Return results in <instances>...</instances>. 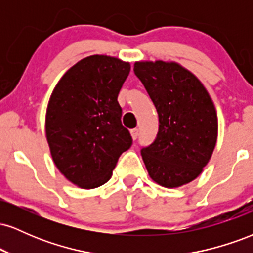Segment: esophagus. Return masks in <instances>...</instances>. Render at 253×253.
Returning <instances> with one entry per match:
<instances>
[{"label":"esophagus","mask_w":253,"mask_h":253,"mask_svg":"<svg viewBox=\"0 0 253 253\" xmlns=\"http://www.w3.org/2000/svg\"><path fill=\"white\" fill-rule=\"evenodd\" d=\"M130 135H132L133 140H136V138L139 136V129L138 128H134L130 130Z\"/></svg>","instance_id":"1"}]
</instances>
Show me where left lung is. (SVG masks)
<instances>
[{
  "mask_svg": "<svg viewBox=\"0 0 253 253\" xmlns=\"http://www.w3.org/2000/svg\"><path fill=\"white\" fill-rule=\"evenodd\" d=\"M134 74L159 119L155 141L141 149L147 172L165 188L194 181L216 145L217 117L210 94L195 75L175 62H135Z\"/></svg>",
  "mask_w": 253,
  "mask_h": 253,
  "instance_id": "left-lung-1",
  "label": "left lung"
}]
</instances>
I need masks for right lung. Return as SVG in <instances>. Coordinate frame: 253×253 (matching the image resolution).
Here are the masks:
<instances>
[{"instance_id":"obj_1","label":"right lung","mask_w":253,"mask_h":253,"mask_svg":"<svg viewBox=\"0 0 253 253\" xmlns=\"http://www.w3.org/2000/svg\"><path fill=\"white\" fill-rule=\"evenodd\" d=\"M129 70V63L119 58L94 54L71 66L52 91L45 119L52 159L83 189L108 182L132 145L118 102Z\"/></svg>"}]
</instances>
